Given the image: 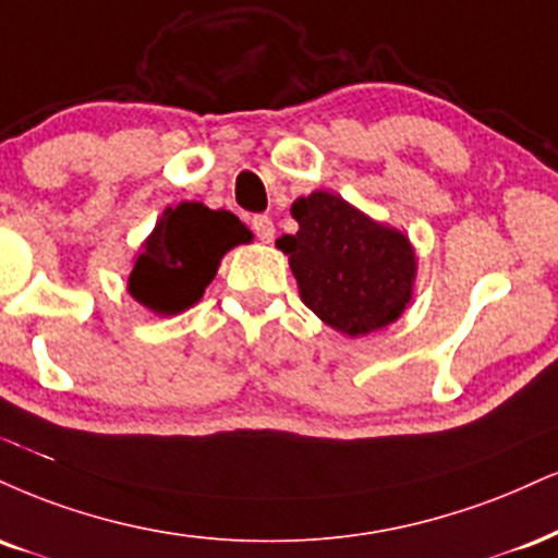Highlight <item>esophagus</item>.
I'll use <instances>...</instances> for the list:
<instances>
[{"mask_svg": "<svg viewBox=\"0 0 558 558\" xmlns=\"http://www.w3.org/2000/svg\"><path fill=\"white\" fill-rule=\"evenodd\" d=\"M252 231L257 233V239L265 241V244H270V241L275 239V226H272V220L267 218V215H254Z\"/></svg>", "mask_w": 558, "mask_h": 558, "instance_id": "esophagus-1", "label": "esophagus"}]
</instances>
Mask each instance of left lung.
I'll return each instance as SVG.
<instances>
[{
	"mask_svg": "<svg viewBox=\"0 0 558 558\" xmlns=\"http://www.w3.org/2000/svg\"><path fill=\"white\" fill-rule=\"evenodd\" d=\"M291 215L299 231L275 244L288 254L301 301L325 325L361 338L400 317L415 280V252L405 233L330 192L299 197Z\"/></svg>",
	"mask_w": 558,
	"mask_h": 558,
	"instance_id": "8db88e82",
	"label": "left lung"
}]
</instances>
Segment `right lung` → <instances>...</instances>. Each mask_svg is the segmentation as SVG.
<instances>
[{"label":"right lung","instance_id":"obj_1","mask_svg":"<svg viewBox=\"0 0 558 558\" xmlns=\"http://www.w3.org/2000/svg\"><path fill=\"white\" fill-rule=\"evenodd\" d=\"M246 241L252 231L233 213L203 203L166 207L134 259L126 288L150 312L171 317L203 299L223 254Z\"/></svg>","mask_w":558,"mask_h":558}]
</instances>
